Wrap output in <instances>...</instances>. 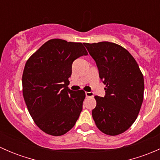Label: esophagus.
<instances>
[{
  "label": "esophagus",
  "instance_id": "esophagus-1",
  "mask_svg": "<svg viewBox=\"0 0 160 160\" xmlns=\"http://www.w3.org/2000/svg\"><path fill=\"white\" fill-rule=\"evenodd\" d=\"M85 94H86L87 98H91L93 97V93L92 92H85Z\"/></svg>",
  "mask_w": 160,
  "mask_h": 160
}]
</instances>
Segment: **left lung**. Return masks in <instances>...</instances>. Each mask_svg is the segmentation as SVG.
I'll return each instance as SVG.
<instances>
[{"mask_svg":"<svg viewBox=\"0 0 160 160\" xmlns=\"http://www.w3.org/2000/svg\"><path fill=\"white\" fill-rule=\"evenodd\" d=\"M96 62L106 85L105 96H95L92 117L108 135L125 132L136 120L144 94V78L138 63L125 48L110 42L83 43Z\"/></svg>","mask_w":160,"mask_h":160,"instance_id":"8db88e82","label":"left lung"}]
</instances>
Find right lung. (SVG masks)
I'll use <instances>...</instances> for the list:
<instances>
[{
  "label": "right lung",
  "mask_w": 160,
  "mask_h": 160,
  "mask_svg": "<svg viewBox=\"0 0 160 160\" xmlns=\"http://www.w3.org/2000/svg\"><path fill=\"white\" fill-rule=\"evenodd\" d=\"M88 54L81 42L53 38L27 60L22 75L24 99L35 123L46 133L64 135L79 118L85 92L67 86L72 62Z\"/></svg>",
  "instance_id": "1"
}]
</instances>
